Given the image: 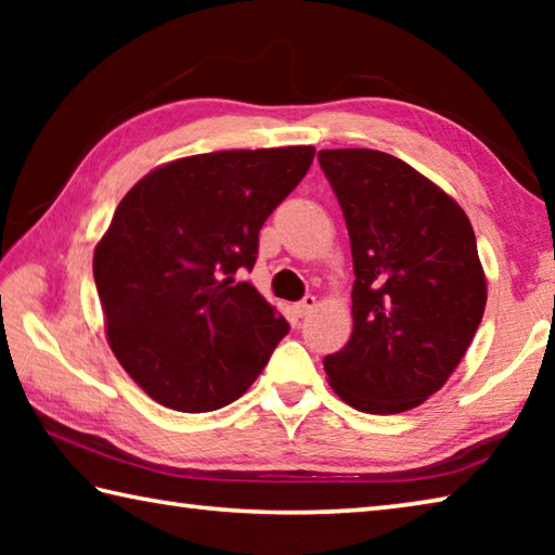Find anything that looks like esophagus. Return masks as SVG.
<instances>
[{"mask_svg":"<svg viewBox=\"0 0 555 555\" xmlns=\"http://www.w3.org/2000/svg\"><path fill=\"white\" fill-rule=\"evenodd\" d=\"M318 306V300H315V296L313 294H306L304 298L298 300L296 304V313L300 315V318H306V315H311L313 313V308Z\"/></svg>","mask_w":555,"mask_h":555,"instance_id":"esophagus-1","label":"esophagus"}]
</instances>
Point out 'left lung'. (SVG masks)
<instances>
[{"label":"left lung","instance_id":"1","mask_svg":"<svg viewBox=\"0 0 555 555\" xmlns=\"http://www.w3.org/2000/svg\"><path fill=\"white\" fill-rule=\"evenodd\" d=\"M352 247V335L323 367L337 397L401 413L448 382L480 327L487 281L465 210L401 158L323 149Z\"/></svg>","mask_w":555,"mask_h":555}]
</instances>
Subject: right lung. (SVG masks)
I'll return each mask as SVG.
<instances>
[{
  "label": "right lung",
  "instance_id": "add662e5",
  "mask_svg": "<svg viewBox=\"0 0 555 555\" xmlns=\"http://www.w3.org/2000/svg\"><path fill=\"white\" fill-rule=\"evenodd\" d=\"M313 156L284 146L178 158L117 205L92 274L112 352L162 406L203 413L237 401L288 333L234 276L255 267L261 224Z\"/></svg>",
  "mask_w": 555,
  "mask_h": 555
}]
</instances>
